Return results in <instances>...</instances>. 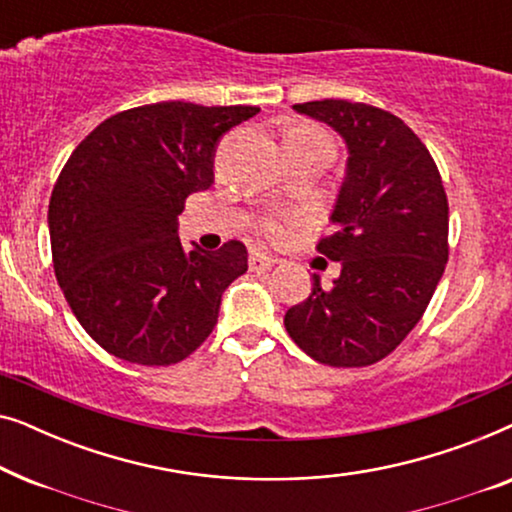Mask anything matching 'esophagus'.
<instances>
[{"label": "esophagus", "mask_w": 512, "mask_h": 512, "mask_svg": "<svg viewBox=\"0 0 512 512\" xmlns=\"http://www.w3.org/2000/svg\"><path fill=\"white\" fill-rule=\"evenodd\" d=\"M275 263H277V258L263 254V251H251V254H249V270L251 272L270 270Z\"/></svg>", "instance_id": "esophagus-1"}]
</instances>
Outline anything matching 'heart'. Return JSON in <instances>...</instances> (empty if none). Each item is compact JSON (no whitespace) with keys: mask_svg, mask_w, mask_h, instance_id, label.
Returning <instances> with one entry per match:
<instances>
[{"mask_svg":"<svg viewBox=\"0 0 512 512\" xmlns=\"http://www.w3.org/2000/svg\"><path fill=\"white\" fill-rule=\"evenodd\" d=\"M284 139H331L328 137V132H324L321 128H314V125H307V123H300V125H293V128L286 130ZM333 142V139H331ZM298 226V219L291 214H275V216H265L261 221V230L263 235H268L270 240L275 242H284L286 237H289L293 230Z\"/></svg>","mask_w":512,"mask_h":512,"instance_id":"heart-1","label":"heart"}]
</instances>
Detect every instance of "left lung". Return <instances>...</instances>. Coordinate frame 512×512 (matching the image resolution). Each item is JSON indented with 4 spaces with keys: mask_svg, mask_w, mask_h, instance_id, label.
Wrapping results in <instances>:
<instances>
[{
    "mask_svg": "<svg viewBox=\"0 0 512 512\" xmlns=\"http://www.w3.org/2000/svg\"><path fill=\"white\" fill-rule=\"evenodd\" d=\"M345 139L349 158L319 254L340 277L284 317L291 340L314 361L363 368L401 345L445 272L447 195L431 153L401 118L363 102L293 104Z\"/></svg>",
    "mask_w": 512,
    "mask_h": 512,
    "instance_id": "8db88e82",
    "label": "left lung"
}]
</instances>
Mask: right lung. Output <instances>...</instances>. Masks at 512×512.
Returning <instances> with one entry per match:
<instances>
[{"label": "right lung", "mask_w": 512, "mask_h": 512, "mask_svg": "<svg viewBox=\"0 0 512 512\" xmlns=\"http://www.w3.org/2000/svg\"><path fill=\"white\" fill-rule=\"evenodd\" d=\"M258 107L144 104L107 118L62 167L48 202L53 270L74 317L102 349L172 366L209 338L247 247L186 251L191 193L214 184V153Z\"/></svg>", "instance_id": "1"}]
</instances>
